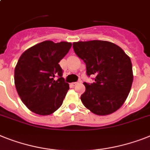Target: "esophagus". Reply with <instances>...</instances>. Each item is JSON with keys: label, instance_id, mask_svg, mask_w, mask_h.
Listing matches in <instances>:
<instances>
[{"label": "esophagus", "instance_id": "34e87169", "mask_svg": "<svg viewBox=\"0 0 150 150\" xmlns=\"http://www.w3.org/2000/svg\"><path fill=\"white\" fill-rule=\"evenodd\" d=\"M77 84H78L77 82H74L71 83V85H72V86H76V85H77Z\"/></svg>", "mask_w": 150, "mask_h": 150}]
</instances>
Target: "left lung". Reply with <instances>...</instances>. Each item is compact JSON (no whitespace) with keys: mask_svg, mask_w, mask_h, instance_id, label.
<instances>
[{"mask_svg":"<svg viewBox=\"0 0 150 150\" xmlns=\"http://www.w3.org/2000/svg\"><path fill=\"white\" fill-rule=\"evenodd\" d=\"M74 52L86 64V74L95 82L83 83L80 99L86 108L99 116L111 114L127 100L133 80L129 57L117 44L106 40L78 41Z\"/></svg>","mask_w":150,"mask_h":150,"instance_id":"1","label":"left lung"}]
</instances>
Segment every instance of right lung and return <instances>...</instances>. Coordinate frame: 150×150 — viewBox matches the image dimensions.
Instances as JSON below:
<instances>
[{
	"label": "right lung",
	"instance_id": "right-lung-1",
	"mask_svg": "<svg viewBox=\"0 0 150 150\" xmlns=\"http://www.w3.org/2000/svg\"><path fill=\"white\" fill-rule=\"evenodd\" d=\"M72 44L45 40L23 52L14 69V84L20 98L30 110L47 116L63 103L69 84L62 77L59 62ZM59 77L57 80L55 77Z\"/></svg>",
	"mask_w": 150,
	"mask_h": 150
}]
</instances>
